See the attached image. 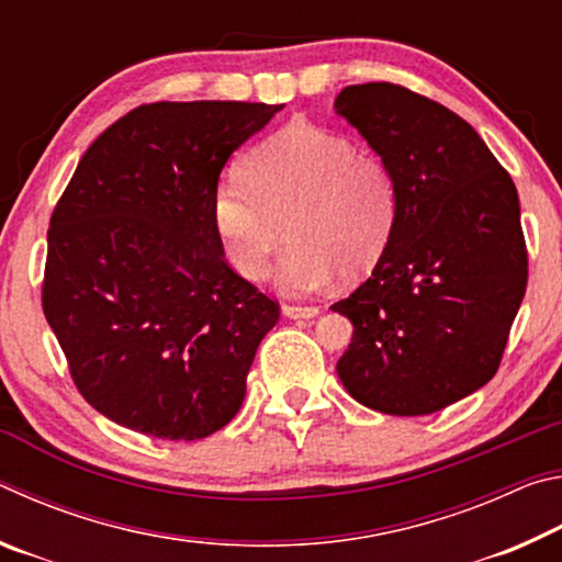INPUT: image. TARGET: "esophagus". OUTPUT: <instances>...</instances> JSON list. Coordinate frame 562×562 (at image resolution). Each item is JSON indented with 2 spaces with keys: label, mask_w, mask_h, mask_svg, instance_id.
<instances>
[{
  "label": "esophagus",
  "mask_w": 562,
  "mask_h": 562,
  "mask_svg": "<svg viewBox=\"0 0 562 562\" xmlns=\"http://www.w3.org/2000/svg\"><path fill=\"white\" fill-rule=\"evenodd\" d=\"M282 312L292 319H310L319 315V307L317 304H284Z\"/></svg>",
  "instance_id": "34e87169"
}]
</instances>
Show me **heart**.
<instances>
[{
	"label": "heart",
	"mask_w": 562,
	"mask_h": 562,
	"mask_svg": "<svg viewBox=\"0 0 562 562\" xmlns=\"http://www.w3.org/2000/svg\"><path fill=\"white\" fill-rule=\"evenodd\" d=\"M213 215L227 260L252 282L268 278L288 233L278 282L307 294L337 270L359 278L382 260L398 215V180L384 156L292 121L247 154L243 178L221 180Z\"/></svg>",
	"instance_id": "1"
}]
</instances>
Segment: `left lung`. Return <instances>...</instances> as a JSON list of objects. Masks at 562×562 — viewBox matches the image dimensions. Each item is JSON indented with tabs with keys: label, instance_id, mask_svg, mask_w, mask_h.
I'll return each mask as SVG.
<instances>
[{
	"label": "left lung",
	"instance_id": "left-lung-1",
	"mask_svg": "<svg viewBox=\"0 0 562 562\" xmlns=\"http://www.w3.org/2000/svg\"><path fill=\"white\" fill-rule=\"evenodd\" d=\"M335 109L398 180L386 252L331 304L355 325L337 374L374 412H441L498 372L526 294L516 183L461 116L398 83L347 87Z\"/></svg>",
	"mask_w": 562,
	"mask_h": 562
}]
</instances>
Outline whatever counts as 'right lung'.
Listing matches in <instances>:
<instances>
[{
    "instance_id": "add662e5",
    "label": "right lung",
    "mask_w": 562,
    "mask_h": 562,
    "mask_svg": "<svg viewBox=\"0 0 562 562\" xmlns=\"http://www.w3.org/2000/svg\"><path fill=\"white\" fill-rule=\"evenodd\" d=\"M282 106L156 101L93 140L49 221L42 307L79 394L195 441L231 422L280 304L225 260L213 203L233 150Z\"/></svg>"
}]
</instances>
